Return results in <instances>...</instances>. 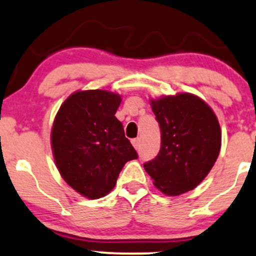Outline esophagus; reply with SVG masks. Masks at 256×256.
<instances>
[{
	"label": "esophagus",
	"instance_id": "34e87169",
	"mask_svg": "<svg viewBox=\"0 0 256 256\" xmlns=\"http://www.w3.org/2000/svg\"><path fill=\"white\" fill-rule=\"evenodd\" d=\"M131 143H132V146L136 150H138L140 148V140L138 138H134L132 141H131Z\"/></svg>",
	"mask_w": 256,
	"mask_h": 256
}]
</instances>
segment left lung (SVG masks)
Segmentation results:
<instances>
[{"label":"left lung","mask_w":256,"mask_h":256,"mask_svg":"<svg viewBox=\"0 0 256 256\" xmlns=\"http://www.w3.org/2000/svg\"><path fill=\"white\" fill-rule=\"evenodd\" d=\"M159 122L158 156L143 164L154 186L166 196L192 190L206 178L221 148V128L212 109L192 94L150 100Z\"/></svg>","instance_id":"8db88e82"}]
</instances>
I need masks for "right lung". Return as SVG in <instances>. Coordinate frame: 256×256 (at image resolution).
<instances>
[{"label":"right lung","mask_w":256,"mask_h":256,"mask_svg":"<svg viewBox=\"0 0 256 256\" xmlns=\"http://www.w3.org/2000/svg\"><path fill=\"white\" fill-rule=\"evenodd\" d=\"M122 97L106 90L76 91L56 115L50 132L53 156L64 181L88 199L113 190L137 152L115 118Z\"/></svg>","instance_id":"1"}]
</instances>
